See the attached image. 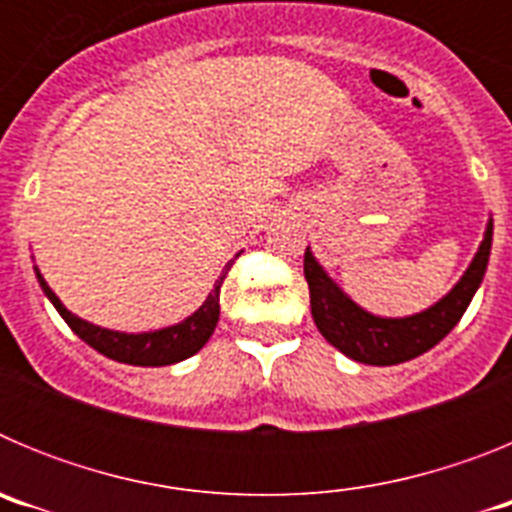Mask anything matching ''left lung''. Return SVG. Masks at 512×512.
I'll return each mask as SVG.
<instances>
[{"instance_id":"left-lung-1","label":"left lung","mask_w":512,"mask_h":512,"mask_svg":"<svg viewBox=\"0 0 512 512\" xmlns=\"http://www.w3.org/2000/svg\"><path fill=\"white\" fill-rule=\"evenodd\" d=\"M492 248V220L487 223L485 241L479 243L464 277L454 284L449 295L415 312L408 318H379L356 305L351 297L325 274L312 251H305V279L310 287L312 320L330 346H336L348 359L359 364L392 366L425 354L428 348L449 336L472 302L474 292L485 279Z\"/></svg>"}]
</instances>
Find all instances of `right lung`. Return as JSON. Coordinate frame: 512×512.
Masks as SVG:
<instances>
[{"mask_svg":"<svg viewBox=\"0 0 512 512\" xmlns=\"http://www.w3.org/2000/svg\"><path fill=\"white\" fill-rule=\"evenodd\" d=\"M233 261L225 264L223 274L215 282L212 292L207 295V300L202 302L200 310L192 312L187 320L182 323L169 325V328L151 330V333H120V330L99 328V325L87 323V320L76 318L74 312L66 310L63 302L58 300L56 292L48 287V282L43 279V274L35 266V277H38L40 287H43L45 297L53 302L61 318L69 323V328L74 330L76 336L84 343L104 354L107 359L120 361V364H133V366H169L176 361H184L189 356H194L210 341L212 330H215L217 320H220V287H223L225 274L230 271Z\"/></svg>","mask_w":512,"mask_h":512,"instance_id":"add662e5","label":"right lung"}]
</instances>
